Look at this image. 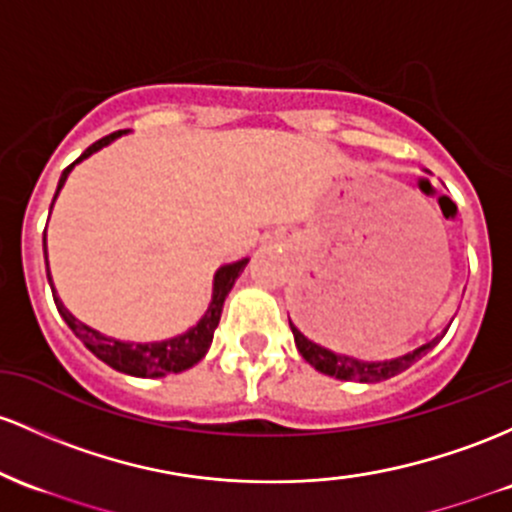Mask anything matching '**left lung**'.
Returning <instances> with one entry per match:
<instances>
[{"mask_svg": "<svg viewBox=\"0 0 512 512\" xmlns=\"http://www.w3.org/2000/svg\"><path fill=\"white\" fill-rule=\"evenodd\" d=\"M291 333H294V342L299 347L301 357L311 364L313 369H318L320 374H328L335 376L340 381H364V384H374V381H384L391 379V376L401 374L403 369H408L415 359H420L430 347H435V340H430L428 345L418 347V350L408 352V355L396 357V359H386V362H364V359H355V357H347V355H338L335 350H328V347L318 345L313 342L308 335H303L294 323H291Z\"/></svg>", "mask_w": 512, "mask_h": 512, "instance_id": "left-lung-1", "label": "left lung"}]
</instances>
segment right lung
<instances>
[{
	"mask_svg": "<svg viewBox=\"0 0 512 512\" xmlns=\"http://www.w3.org/2000/svg\"><path fill=\"white\" fill-rule=\"evenodd\" d=\"M123 133L126 131H116L111 133V136L101 138L97 143L89 145V148L84 150V153L77 157L70 167H65L63 170V177H60L58 182V192L63 189L67 174H70V170L77 165V162H82L84 157L97 153V150L104 148V145H109L111 140L123 136ZM58 192H55V196H58ZM50 209H53V206H50ZM43 252H46V233H43ZM245 265L247 260H238L233 262V265H223L218 269L216 277H213V296L209 303V311L204 313V318H201L194 328H189L187 333L177 335V338H170V340H162V342H123V340L109 338V335L89 328L87 323H82V320L72 316V313L63 306V301L58 299V294H55V286H53V299H55V306H58L60 316H63L65 323L70 325L72 333L84 342V347H87L92 355H97L101 362L114 367L116 372L155 379V376L184 372V369L194 367V364L209 352L213 330L218 328V320H221L223 301H226L228 291L233 289L235 279L240 277V272H243ZM48 282H50V272H48Z\"/></svg>",
	"mask_w": 512,
	"mask_h": 512,
	"instance_id": "1",
	"label": "right lung"
}]
</instances>
